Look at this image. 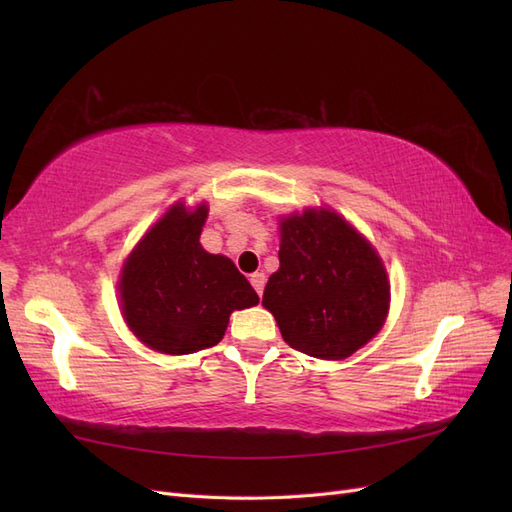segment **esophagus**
<instances>
[{"mask_svg": "<svg viewBox=\"0 0 512 512\" xmlns=\"http://www.w3.org/2000/svg\"><path fill=\"white\" fill-rule=\"evenodd\" d=\"M250 282H252L254 290L258 292V297H262V290H265V284H267V277H265V273H260V271L252 273V275H250Z\"/></svg>", "mask_w": 512, "mask_h": 512, "instance_id": "esophagus-1", "label": "esophagus"}]
</instances>
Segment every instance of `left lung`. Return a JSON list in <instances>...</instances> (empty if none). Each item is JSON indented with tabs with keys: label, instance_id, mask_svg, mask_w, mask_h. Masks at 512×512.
Masks as SVG:
<instances>
[{
	"label": "left lung",
	"instance_id": "8db88e82",
	"mask_svg": "<svg viewBox=\"0 0 512 512\" xmlns=\"http://www.w3.org/2000/svg\"><path fill=\"white\" fill-rule=\"evenodd\" d=\"M389 297L376 250L337 213L307 209L282 222L280 269L262 305L290 348L346 359L380 331Z\"/></svg>",
	"mask_w": 512,
	"mask_h": 512
}]
</instances>
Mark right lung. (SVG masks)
<instances>
[{
  "mask_svg": "<svg viewBox=\"0 0 512 512\" xmlns=\"http://www.w3.org/2000/svg\"><path fill=\"white\" fill-rule=\"evenodd\" d=\"M207 207L175 205L153 226L121 271L123 316L134 335L166 354H192L224 337L235 309L258 294L232 260L198 243Z\"/></svg>",
  "mask_w": 512,
  "mask_h": 512,
  "instance_id": "obj_1",
  "label": "right lung"
}]
</instances>
